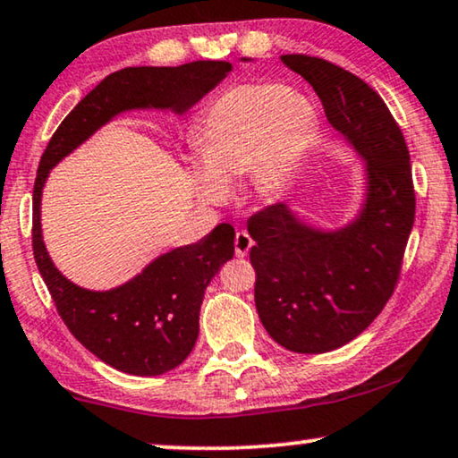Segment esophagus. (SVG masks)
<instances>
[{"label": "esophagus", "instance_id": "34e87169", "mask_svg": "<svg viewBox=\"0 0 458 458\" xmlns=\"http://www.w3.org/2000/svg\"><path fill=\"white\" fill-rule=\"evenodd\" d=\"M250 247H252V238L249 236V232H244V230L236 232V236H234L236 257H247V252L250 250Z\"/></svg>", "mask_w": 458, "mask_h": 458}]
</instances>
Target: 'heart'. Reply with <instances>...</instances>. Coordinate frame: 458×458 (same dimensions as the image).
<instances>
[{
  "label": "heart",
  "instance_id": "heart-1",
  "mask_svg": "<svg viewBox=\"0 0 458 458\" xmlns=\"http://www.w3.org/2000/svg\"><path fill=\"white\" fill-rule=\"evenodd\" d=\"M317 125L315 106L282 84L255 81L228 88L203 108L191 129L197 158L195 193L209 203L249 174V189L276 197L288 185Z\"/></svg>",
  "mask_w": 458,
  "mask_h": 458
}]
</instances>
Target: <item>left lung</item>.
<instances>
[{"instance_id": "8db88e82", "label": "left lung", "mask_w": 458, "mask_h": 458, "mask_svg": "<svg viewBox=\"0 0 458 458\" xmlns=\"http://www.w3.org/2000/svg\"><path fill=\"white\" fill-rule=\"evenodd\" d=\"M282 61L315 88L327 119L366 160L364 208L345 228H312L285 203L249 217L263 327L285 350L325 353L356 339L393 296L415 217L411 164L397 121L364 80L310 55Z\"/></svg>"}]
</instances>
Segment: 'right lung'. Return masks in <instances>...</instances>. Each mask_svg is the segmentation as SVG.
Listing matches in <instances>:
<instances>
[{
	"label": "right lung",
	"instance_id": "add662e5",
	"mask_svg": "<svg viewBox=\"0 0 458 458\" xmlns=\"http://www.w3.org/2000/svg\"><path fill=\"white\" fill-rule=\"evenodd\" d=\"M232 70L228 61H193L179 67H125L106 76L61 121L40 156L32 191V250L61 320L88 352L133 377L173 370L199 335L203 294L234 255V228L220 224L199 242L174 249L138 277L108 292H90L55 267L40 234V195L49 170L72 149L131 108L189 111Z\"/></svg>",
	"mask_w": 458,
	"mask_h": 458
}]
</instances>
